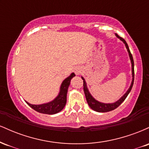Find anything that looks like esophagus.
Instances as JSON below:
<instances>
[{"mask_svg": "<svg viewBox=\"0 0 149 149\" xmlns=\"http://www.w3.org/2000/svg\"><path fill=\"white\" fill-rule=\"evenodd\" d=\"M81 71H82V69H80V67L76 68V69H75V73H76V75H80V73H81Z\"/></svg>", "mask_w": 149, "mask_h": 149, "instance_id": "esophagus-1", "label": "esophagus"}]
</instances>
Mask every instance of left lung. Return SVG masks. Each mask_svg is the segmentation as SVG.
Wrapping results in <instances>:
<instances>
[{
  "instance_id": "8db88e82",
  "label": "left lung",
  "mask_w": 149,
  "mask_h": 149,
  "mask_svg": "<svg viewBox=\"0 0 149 149\" xmlns=\"http://www.w3.org/2000/svg\"><path fill=\"white\" fill-rule=\"evenodd\" d=\"M116 36H117V38H118L120 40H122L123 42H124V44L125 45L126 48L127 49V52L129 53V56H130V59L131 60V64H132V83L130 86L129 89L127 90V91L125 92V94L121 98H120V100H118L117 102H114V103H111V104H105V103H102V102H98V101L95 100L93 97L92 96L91 94L89 92L88 87H87V84L84 78L83 77H81L82 79L83 80V90H84V93L85 95V97H86V100L87 102H88L89 107H90L92 110L95 111L97 112H108V111H111L114 110L116 109V108H118L120 105L123 102H124V100H125L126 97H127V95H129V93L130 92L133 86V83H134V60H133V57L130 51L129 47H128L127 43L126 42L124 38H123L120 37L118 34H116Z\"/></svg>"
}]
</instances>
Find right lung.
I'll list each match as a JSON object with an SVG mask.
<instances>
[{
  "instance_id": "obj_1",
  "label": "right lung",
  "mask_w": 149,
  "mask_h": 149,
  "mask_svg": "<svg viewBox=\"0 0 149 149\" xmlns=\"http://www.w3.org/2000/svg\"><path fill=\"white\" fill-rule=\"evenodd\" d=\"M76 75L74 74V73H72L69 77H67L62 82L60 87V91H59V95L54 100L47 102L46 104H39V105L31 104L27 102H26L30 107H31L32 109L38 112L41 113L49 114V115L57 113L61 111L64 108L65 105H66L68 88H69L71 80Z\"/></svg>"
}]
</instances>
